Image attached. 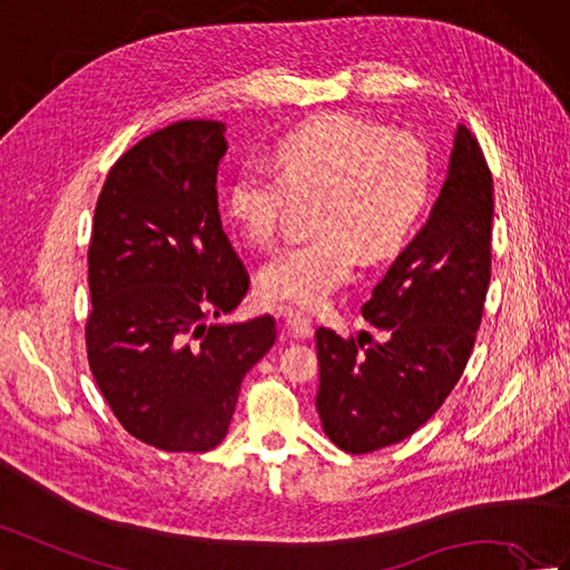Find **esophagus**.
Returning a JSON list of instances; mask_svg holds the SVG:
<instances>
[{
    "mask_svg": "<svg viewBox=\"0 0 570 570\" xmlns=\"http://www.w3.org/2000/svg\"><path fill=\"white\" fill-rule=\"evenodd\" d=\"M283 316H285V326H287L289 335H295V337H312L314 335V321L309 316L292 312V309H285Z\"/></svg>",
    "mask_w": 570,
    "mask_h": 570,
    "instance_id": "obj_1",
    "label": "esophagus"
}]
</instances>
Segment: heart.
<instances>
[{
	"instance_id": "1",
	"label": "heart",
	"mask_w": 570,
	"mask_h": 570,
	"mask_svg": "<svg viewBox=\"0 0 570 570\" xmlns=\"http://www.w3.org/2000/svg\"><path fill=\"white\" fill-rule=\"evenodd\" d=\"M271 170H242L227 191V213L256 247L278 237L289 194L321 198L316 237L273 256L258 287L278 304L314 309L355 268L405 247L432 196V153L414 134L350 115L316 117L273 150Z\"/></svg>"
}]
</instances>
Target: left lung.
I'll return each instance as SVG.
<instances>
[{
    "mask_svg": "<svg viewBox=\"0 0 570 570\" xmlns=\"http://www.w3.org/2000/svg\"><path fill=\"white\" fill-rule=\"evenodd\" d=\"M491 220L494 181L460 125L426 225L362 306L383 341L316 331V410L337 449L360 455L407 439L463 376L491 278Z\"/></svg>",
    "mask_w": 570,
    "mask_h": 570,
    "instance_id": "8db88e82",
    "label": "left lung"
}]
</instances>
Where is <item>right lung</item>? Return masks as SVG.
<instances>
[{
    "mask_svg": "<svg viewBox=\"0 0 570 570\" xmlns=\"http://www.w3.org/2000/svg\"><path fill=\"white\" fill-rule=\"evenodd\" d=\"M225 125L184 119L129 148L98 196L88 247V364L127 432L206 453L225 434L275 321L215 323L249 289L223 233L215 177Z\"/></svg>",
    "mask_w": 570,
    "mask_h": 570,
    "instance_id": "add662e5",
    "label": "right lung"
}]
</instances>
